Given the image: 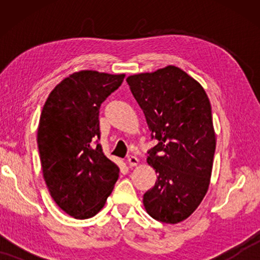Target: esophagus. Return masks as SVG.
<instances>
[{"mask_svg":"<svg viewBox=\"0 0 260 260\" xmlns=\"http://www.w3.org/2000/svg\"><path fill=\"white\" fill-rule=\"evenodd\" d=\"M138 158L136 157V156H133V155H130L129 157H127V165H129L130 167H135V166H137L138 165Z\"/></svg>","mask_w":260,"mask_h":260,"instance_id":"34e87169","label":"esophagus"}]
</instances>
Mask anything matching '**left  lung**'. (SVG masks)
<instances>
[{
	"label": "left lung",
	"instance_id": "left-lung-1",
	"mask_svg": "<svg viewBox=\"0 0 260 260\" xmlns=\"http://www.w3.org/2000/svg\"><path fill=\"white\" fill-rule=\"evenodd\" d=\"M126 81L157 141L147 158L157 180L143 195L144 208L158 221L181 222L199 207L211 182L216 136L208 95L173 65Z\"/></svg>",
	"mask_w": 260,
	"mask_h": 260
}]
</instances>
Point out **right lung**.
<instances>
[{
    "instance_id": "right-lung-1",
    "label": "right lung",
    "mask_w": 260,
    "mask_h": 260,
    "mask_svg": "<svg viewBox=\"0 0 260 260\" xmlns=\"http://www.w3.org/2000/svg\"><path fill=\"white\" fill-rule=\"evenodd\" d=\"M125 74L79 71L53 88L38 127L45 182L55 204L76 219L104 207L119 168L93 141L101 137L99 109L122 85Z\"/></svg>"
}]
</instances>
